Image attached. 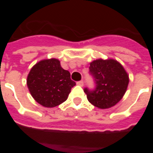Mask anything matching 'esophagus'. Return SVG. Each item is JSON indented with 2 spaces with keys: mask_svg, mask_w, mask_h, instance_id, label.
Listing matches in <instances>:
<instances>
[{
  "mask_svg": "<svg viewBox=\"0 0 153 153\" xmlns=\"http://www.w3.org/2000/svg\"><path fill=\"white\" fill-rule=\"evenodd\" d=\"M77 84H78V85H79V86L83 87V81H82V80H81V81H79V82H77Z\"/></svg>",
  "mask_w": 153,
  "mask_h": 153,
  "instance_id": "esophagus-1",
  "label": "esophagus"
}]
</instances>
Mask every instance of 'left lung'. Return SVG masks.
Wrapping results in <instances>:
<instances>
[{
    "instance_id": "left-lung-1",
    "label": "left lung",
    "mask_w": 153,
    "mask_h": 153,
    "mask_svg": "<svg viewBox=\"0 0 153 153\" xmlns=\"http://www.w3.org/2000/svg\"><path fill=\"white\" fill-rule=\"evenodd\" d=\"M89 70L97 87L94 91L84 89L88 102L100 109H108L116 105L125 95L129 82L123 65L114 59L100 58L90 63Z\"/></svg>"
}]
</instances>
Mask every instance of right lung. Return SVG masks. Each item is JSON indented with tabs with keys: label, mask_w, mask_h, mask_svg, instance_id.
<instances>
[{
	"label": "right lung",
	"mask_w": 153,
	"mask_h": 153,
	"mask_svg": "<svg viewBox=\"0 0 153 153\" xmlns=\"http://www.w3.org/2000/svg\"><path fill=\"white\" fill-rule=\"evenodd\" d=\"M74 85L70 72L64 70L60 60L56 58L38 61L27 77V86L33 99L48 108L65 102Z\"/></svg>",
	"instance_id": "obj_1"
}]
</instances>
